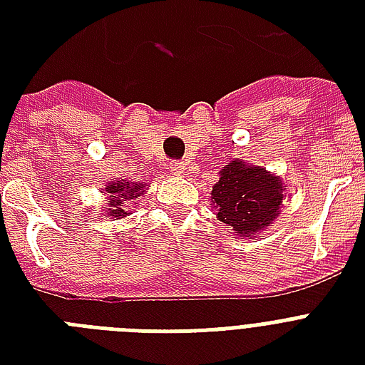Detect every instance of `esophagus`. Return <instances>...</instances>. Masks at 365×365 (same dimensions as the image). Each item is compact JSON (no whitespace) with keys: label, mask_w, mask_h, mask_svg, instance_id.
<instances>
[{"label":"esophagus","mask_w":365,"mask_h":365,"mask_svg":"<svg viewBox=\"0 0 365 365\" xmlns=\"http://www.w3.org/2000/svg\"><path fill=\"white\" fill-rule=\"evenodd\" d=\"M170 172H172V174H182V172H183V165H182V163H178V160H172V163H170Z\"/></svg>","instance_id":"esophagus-1"}]
</instances>
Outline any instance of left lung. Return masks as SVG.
I'll return each mask as SVG.
<instances>
[{"label": "left lung", "instance_id": "left-lung-1", "mask_svg": "<svg viewBox=\"0 0 365 365\" xmlns=\"http://www.w3.org/2000/svg\"><path fill=\"white\" fill-rule=\"evenodd\" d=\"M217 217L229 231L254 237L272 223L282 202V183L259 166L233 160L223 166L220 182L212 189Z\"/></svg>", "mask_w": 365, "mask_h": 365}]
</instances>
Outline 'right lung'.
<instances>
[{
  "instance_id": "right-lung-1",
  "label": "right lung",
  "mask_w": 365,
  "mask_h": 365,
  "mask_svg": "<svg viewBox=\"0 0 365 365\" xmlns=\"http://www.w3.org/2000/svg\"><path fill=\"white\" fill-rule=\"evenodd\" d=\"M106 191L110 193V216H125V202L128 199H132L134 195L142 193V183H128L126 180H121V182H113L110 183Z\"/></svg>"
}]
</instances>
